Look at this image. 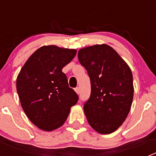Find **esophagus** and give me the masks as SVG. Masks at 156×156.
I'll return each mask as SVG.
<instances>
[{"label":"esophagus","mask_w":156,"mask_h":156,"mask_svg":"<svg viewBox=\"0 0 156 156\" xmlns=\"http://www.w3.org/2000/svg\"><path fill=\"white\" fill-rule=\"evenodd\" d=\"M75 91L76 92V93L78 94H79V93H80V88H79V87L75 88Z\"/></svg>","instance_id":"obj_1"}]
</instances>
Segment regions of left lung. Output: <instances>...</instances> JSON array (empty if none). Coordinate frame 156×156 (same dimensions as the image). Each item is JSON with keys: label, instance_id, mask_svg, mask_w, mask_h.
Returning a JSON list of instances; mask_svg holds the SVG:
<instances>
[{"label": "left lung", "instance_id": "obj_1", "mask_svg": "<svg viewBox=\"0 0 156 156\" xmlns=\"http://www.w3.org/2000/svg\"><path fill=\"white\" fill-rule=\"evenodd\" d=\"M78 59L90 80V96L83 105L90 126L102 134L115 131L124 122L133 98V75L113 48L96 44L82 48Z\"/></svg>", "mask_w": 156, "mask_h": 156}]
</instances>
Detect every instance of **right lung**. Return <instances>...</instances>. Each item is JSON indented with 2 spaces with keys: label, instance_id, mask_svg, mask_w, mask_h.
Instances as JSON below:
<instances>
[{
  "label": "right lung",
  "instance_id": "1",
  "mask_svg": "<svg viewBox=\"0 0 156 156\" xmlns=\"http://www.w3.org/2000/svg\"><path fill=\"white\" fill-rule=\"evenodd\" d=\"M75 49L43 46L19 72L16 89L23 109L35 126L51 131L62 126L79 97L62 71L73 59Z\"/></svg>",
  "mask_w": 156,
  "mask_h": 156
}]
</instances>
